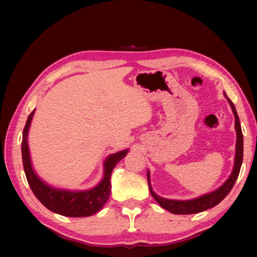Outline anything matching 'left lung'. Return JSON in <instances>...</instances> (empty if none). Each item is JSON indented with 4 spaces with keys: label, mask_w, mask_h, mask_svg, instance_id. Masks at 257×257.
Wrapping results in <instances>:
<instances>
[{
    "label": "left lung",
    "mask_w": 257,
    "mask_h": 257,
    "mask_svg": "<svg viewBox=\"0 0 257 257\" xmlns=\"http://www.w3.org/2000/svg\"><path fill=\"white\" fill-rule=\"evenodd\" d=\"M224 96L226 99H228L229 104L232 108V111H233V114H234L235 131H236V145H235V158H234L233 171H232L231 175L229 176L228 180L223 183V185H221V186H220L218 189L213 190V192H211L209 194L202 195V196L197 197V198H194V199H189V200L166 199V198H162V197H160L159 195H157L153 192L151 184H150V173H149V171H148V175H147L148 184H149V189H150V193H151L152 197L159 202V205L161 207L164 208V209H166L172 213L193 214V213L205 211L207 209H209V208L217 206L220 201H222L225 198V196L230 193L232 187L234 186V183L238 176V173H240L242 161H243V135H242V129H241V124H240V119H238L235 106L233 103H232L231 99L226 96L225 93H224Z\"/></svg>",
    "instance_id": "left-lung-1"
}]
</instances>
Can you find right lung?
Returning a JSON list of instances; mask_svg holds the SVG:
<instances>
[{
    "mask_svg": "<svg viewBox=\"0 0 257 257\" xmlns=\"http://www.w3.org/2000/svg\"><path fill=\"white\" fill-rule=\"evenodd\" d=\"M35 109L29 114L25 128L23 131L22 140V158L23 166L25 171L27 182L31 186L34 195L37 199L48 209L61 214L65 217H88L99 211L103 206L108 200L111 185L110 175L116 164L126 157L128 149L117 153L111 154L104 162V176L97 186L88 190H79V192H70L65 189H58L51 187L43 182L36 174L29 156L28 149V130L31 127V122Z\"/></svg>",
    "mask_w": 257,
    "mask_h": 257,
    "instance_id": "add662e5",
    "label": "right lung"
}]
</instances>
